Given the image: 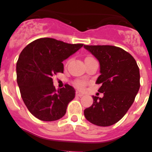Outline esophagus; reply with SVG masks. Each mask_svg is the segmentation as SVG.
Listing matches in <instances>:
<instances>
[{"label": "esophagus", "instance_id": "34e87169", "mask_svg": "<svg viewBox=\"0 0 152 152\" xmlns=\"http://www.w3.org/2000/svg\"><path fill=\"white\" fill-rule=\"evenodd\" d=\"M76 95H77V96H84V94H83V93H81V92H80V91H76Z\"/></svg>", "mask_w": 152, "mask_h": 152}]
</instances>
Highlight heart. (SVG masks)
Returning a JSON list of instances; mask_svg holds the SVG:
<instances>
[{
	"label": "heart",
	"mask_w": 152,
	"mask_h": 152,
	"mask_svg": "<svg viewBox=\"0 0 152 152\" xmlns=\"http://www.w3.org/2000/svg\"><path fill=\"white\" fill-rule=\"evenodd\" d=\"M88 58H91V57H88ZM75 84H76V86L78 87L79 88H83L84 86H85L86 81L84 80H78L75 82Z\"/></svg>",
	"instance_id": "1"
}]
</instances>
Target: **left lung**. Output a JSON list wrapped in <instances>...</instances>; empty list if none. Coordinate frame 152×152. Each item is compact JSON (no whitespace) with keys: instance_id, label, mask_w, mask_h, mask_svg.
Instances as JSON below:
<instances>
[{"instance_id":"1","label":"left lung","mask_w":152,"mask_h":152,"mask_svg":"<svg viewBox=\"0 0 152 152\" xmlns=\"http://www.w3.org/2000/svg\"><path fill=\"white\" fill-rule=\"evenodd\" d=\"M100 63V75L96 83L103 97L93 96V104L84 111L90 123L112 126L119 121L133 103L140 88L137 63L129 53L113 45H84Z\"/></svg>"}]
</instances>
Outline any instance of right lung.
Here are the masks:
<instances>
[{
    "label": "right lung",
    "instance_id": "1",
    "mask_svg": "<svg viewBox=\"0 0 152 152\" xmlns=\"http://www.w3.org/2000/svg\"><path fill=\"white\" fill-rule=\"evenodd\" d=\"M83 44H68L52 38L32 42L21 52L17 62V80L21 96L29 112L42 121H56L66 113L75 96L72 86L56 90L52 76L63 73L62 61Z\"/></svg>",
    "mask_w": 152,
    "mask_h": 152
}]
</instances>
